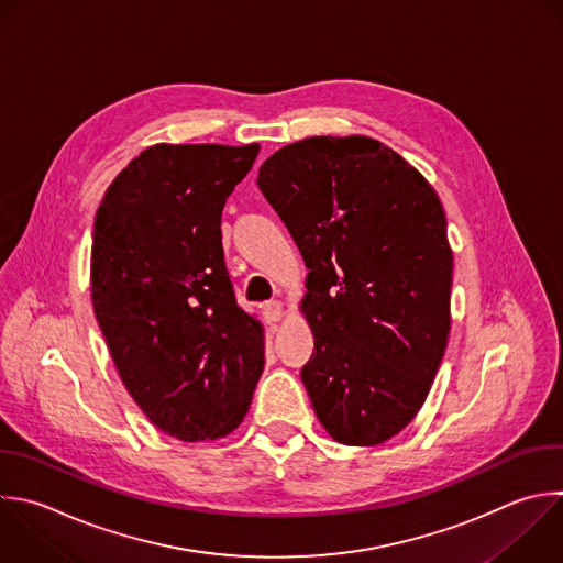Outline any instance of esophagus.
I'll return each mask as SVG.
<instances>
[{
    "label": "esophagus",
    "mask_w": 563,
    "mask_h": 563,
    "mask_svg": "<svg viewBox=\"0 0 563 563\" xmlns=\"http://www.w3.org/2000/svg\"><path fill=\"white\" fill-rule=\"evenodd\" d=\"M262 310H264V319H266L268 323H277V321H282L284 314H286L282 301H266Z\"/></svg>",
    "instance_id": "esophagus-1"
}]
</instances>
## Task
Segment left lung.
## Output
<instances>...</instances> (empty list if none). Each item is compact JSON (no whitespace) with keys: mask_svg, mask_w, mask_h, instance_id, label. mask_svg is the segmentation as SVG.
<instances>
[{"mask_svg":"<svg viewBox=\"0 0 563 563\" xmlns=\"http://www.w3.org/2000/svg\"><path fill=\"white\" fill-rule=\"evenodd\" d=\"M257 185L306 266L312 336L301 380L323 429L374 446L420 411L451 330L453 251L435 189L369 136L277 150Z\"/></svg>","mask_w":563,"mask_h":563,"instance_id":"obj_1","label":"left lung"}]
</instances>
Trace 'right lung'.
I'll return each instance as SVG.
<instances>
[{
	"label": "right lung",
	"instance_id": "add662e5",
	"mask_svg": "<svg viewBox=\"0 0 563 563\" xmlns=\"http://www.w3.org/2000/svg\"><path fill=\"white\" fill-rule=\"evenodd\" d=\"M257 152L260 143L152 145L97 209V321L134 402L183 442L235 431L264 372V328L235 301L220 231Z\"/></svg>",
	"mask_w": 563,
	"mask_h": 563
}]
</instances>
